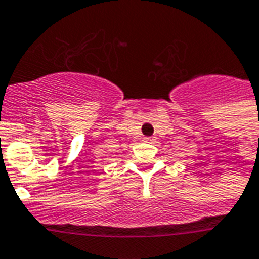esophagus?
<instances>
[{
    "label": "esophagus",
    "mask_w": 259,
    "mask_h": 259,
    "mask_svg": "<svg viewBox=\"0 0 259 259\" xmlns=\"http://www.w3.org/2000/svg\"><path fill=\"white\" fill-rule=\"evenodd\" d=\"M143 140H144V142H146V143H154L156 139H155L154 136H152V138H144V139H143Z\"/></svg>",
    "instance_id": "34e87169"
}]
</instances>
